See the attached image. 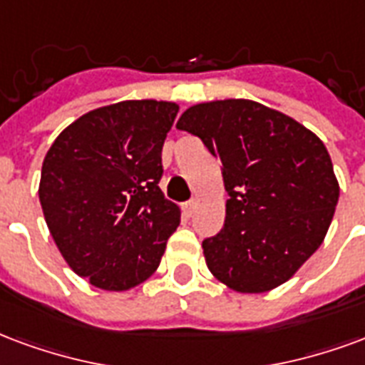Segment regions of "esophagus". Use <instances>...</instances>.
<instances>
[{
  "mask_svg": "<svg viewBox=\"0 0 365 365\" xmlns=\"http://www.w3.org/2000/svg\"><path fill=\"white\" fill-rule=\"evenodd\" d=\"M182 209H183V212L187 215V217H191V215H193L197 209V199H190V201H185V203L182 205Z\"/></svg>",
  "mask_w": 365,
  "mask_h": 365,
  "instance_id": "esophagus-1",
  "label": "esophagus"
}]
</instances>
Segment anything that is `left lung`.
<instances>
[{"label":"left lung","instance_id":"obj_1","mask_svg":"<svg viewBox=\"0 0 365 365\" xmlns=\"http://www.w3.org/2000/svg\"><path fill=\"white\" fill-rule=\"evenodd\" d=\"M175 128L222 164L226 218L203 240L209 271L236 292L286 282L321 245L339 201L325 145L292 118L242 98L187 108Z\"/></svg>","mask_w":365,"mask_h":365}]
</instances>
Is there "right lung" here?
Returning a JSON list of instances; mask_svg holds the SVG:
<instances>
[{
  "label": "right lung",
  "instance_id": "obj_1",
  "mask_svg": "<svg viewBox=\"0 0 365 365\" xmlns=\"http://www.w3.org/2000/svg\"><path fill=\"white\" fill-rule=\"evenodd\" d=\"M172 102L125 100L81 115L48 150L40 205L73 271L102 290L147 280L180 224L158 187Z\"/></svg>",
  "mask_w": 365,
  "mask_h": 365
}]
</instances>
